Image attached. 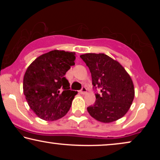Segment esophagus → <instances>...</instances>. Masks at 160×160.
Segmentation results:
<instances>
[{
	"mask_svg": "<svg viewBox=\"0 0 160 160\" xmlns=\"http://www.w3.org/2000/svg\"><path fill=\"white\" fill-rule=\"evenodd\" d=\"M87 88H86V87H82V89H81V93H82V95H85V94H86L87 93Z\"/></svg>",
	"mask_w": 160,
	"mask_h": 160,
	"instance_id": "34e87169",
	"label": "esophagus"
}]
</instances>
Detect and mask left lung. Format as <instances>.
<instances>
[{
    "mask_svg": "<svg viewBox=\"0 0 160 160\" xmlns=\"http://www.w3.org/2000/svg\"><path fill=\"white\" fill-rule=\"evenodd\" d=\"M80 58L91 72L94 87L100 88L95 94L93 106L87 108L92 117L103 123L117 121L130 109L135 97L130 76L124 67L106 54L87 53Z\"/></svg>",
    "mask_w": 160,
    "mask_h": 160,
    "instance_id": "left-lung-1",
    "label": "left lung"
}]
</instances>
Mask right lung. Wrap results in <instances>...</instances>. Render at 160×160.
<instances>
[{"mask_svg": "<svg viewBox=\"0 0 160 160\" xmlns=\"http://www.w3.org/2000/svg\"><path fill=\"white\" fill-rule=\"evenodd\" d=\"M75 52L52 50L37 58L26 70L23 92L30 108L41 119L64 117L77 92L70 89L65 73L75 65Z\"/></svg>", "mask_w": 160, "mask_h": 160, "instance_id": "obj_1", "label": "right lung"}]
</instances>
